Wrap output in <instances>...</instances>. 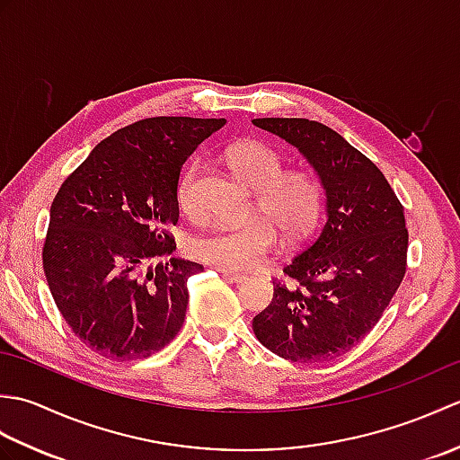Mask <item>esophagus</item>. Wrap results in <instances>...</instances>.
Returning <instances> with one entry per match:
<instances>
[{"instance_id":"1","label":"esophagus","mask_w":460,"mask_h":460,"mask_svg":"<svg viewBox=\"0 0 460 460\" xmlns=\"http://www.w3.org/2000/svg\"><path fill=\"white\" fill-rule=\"evenodd\" d=\"M221 275L225 277V279H229L231 282H237V285H243V282H247L249 280V277L247 275H243V272H235V270H227V269H217Z\"/></svg>"}]
</instances>
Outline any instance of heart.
I'll return each instance as SVG.
<instances>
[{"instance_id": "heart-1", "label": "heart", "mask_w": 460, "mask_h": 460, "mask_svg": "<svg viewBox=\"0 0 460 460\" xmlns=\"http://www.w3.org/2000/svg\"><path fill=\"white\" fill-rule=\"evenodd\" d=\"M229 164L239 178L255 191L262 217L241 225H215L188 239L193 259L219 269H252L277 245V229L288 243L305 241L322 217L324 185L316 173L287 170V160L275 146L245 140L229 148ZM203 164L191 158L175 183V201L188 215L198 213V180Z\"/></svg>"}]
</instances>
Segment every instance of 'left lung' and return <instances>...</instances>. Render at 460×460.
Returning <instances> with one entry per match:
<instances>
[{"label":"left lung","instance_id":"8db88e82","mask_svg":"<svg viewBox=\"0 0 460 460\" xmlns=\"http://www.w3.org/2000/svg\"><path fill=\"white\" fill-rule=\"evenodd\" d=\"M298 148L326 191V223L282 272L270 305L252 318L262 346L314 364L354 348L392 302L407 269L403 205L377 165L328 126L255 119Z\"/></svg>","mask_w":460,"mask_h":460}]
</instances>
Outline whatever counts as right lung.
<instances>
[{"instance_id": "add662e5", "label": "right lung", "mask_w": 460, "mask_h": 460, "mask_svg": "<svg viewBox=\"0 0 460 460\" xmlns=\"http://www.w3.org/2000/svg\"><path fill=\"white\" fill-rule=\"evenodd\" d=\"M225 119L155 116L116 130L58 188L43 243L55 305L106 359L148 358L178 334L199 262L172 257L175 183Z\"/></svg>"}]
</instances>
